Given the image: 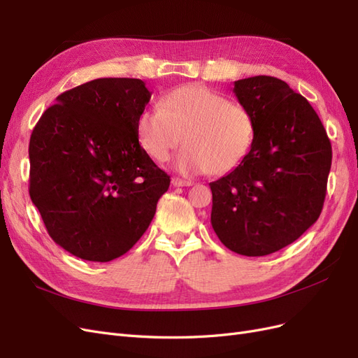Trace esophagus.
<instances>
[{"instance_id":"34e87169","label":"esophagus","mask_w":358,"mask_h":358,"mask_svg":"<svg viewBox=\"0 0 358 358\" xmlns=\"http://www.w3.org/2000/svg\"><path fill=\"white\" fill-rule=\"evenodd\" d=\"M171 185L179 188V187H191L192 183H191L189 180H183V179H180V178H173V179H171Z\"/></svg>"}]
</instances>
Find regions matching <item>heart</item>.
<instances>
[{
    "label": "heart",
    "mask_w": 358,
    "mask_h": 358,
    "mask_svg": "<svg viewBox=\"0 0 358 358\" xmlns=\"http://www.w3.org/2000/svg\"><path fill=\"white\" fill-rule=\"evenodd\" d=\"M137 137L157 162L169 159L183 140L187 146L175 159L179 173L224 176L251 152L255 124L251 112L229 96L203 85H183L162 96L161 106L138 115Z\"/></svg>",
    "instance_id": "b5f03b06"
}]
</instances>
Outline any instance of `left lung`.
<instances>
[{"mask_svg": "<svg viewBox=\"0 0 358 358\" xmlns=\"http://www.w3.org/2000/svg\"><path fill=\"white\" fill-rule=\"evenodd\" d=\"M251 112V152L210 183V222L233 252L263 257L297 241L315 224L326 199L331 145L309 101L272 76L234 82Z\"/></svg>", "mask_w": 358, "mask_h": 358, "instance_id": "1", "label": "left lung"}]
</instances>
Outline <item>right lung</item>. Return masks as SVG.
I'll list each match as a JSON object with an SVG mask.
<instances>
[{
    "mask_svg": "<svg viewBox=\"0 0 358 358\" xmlns=\"http://www.w3.org/2000/svg\"><path fill=\"white\" fill-rule=\"evenodd\" d=\"M150 95L140 79H95L58 95L32 129L29 197L74 257L107 263L128 252L169 189L137 137Z\"/></svg>",
    "mask_w": 358,
    "mask_h": 358,
    "instance_id": "right-lung-1",
    "label": "right lung"
}]
</instances>
